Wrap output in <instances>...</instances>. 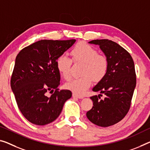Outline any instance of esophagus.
I'll use <instances>...</instances> for the list:
<instances>
[{"label": "esophagus", "mask_w": 150, "mask_h": 150, "mask_svg": "<svg viewBox=\"0 0 150 150\" xmlns=\"http://www.w3.org/2000/svg\"><path fill=\"white\" fill-rule=\"evenodd\" d=\"M72 96H73V97H74V98H79V99L84 98V96L78 95V94H72Z\"/></svg>", "instance_id": "esophagus-1"}]
</instances>
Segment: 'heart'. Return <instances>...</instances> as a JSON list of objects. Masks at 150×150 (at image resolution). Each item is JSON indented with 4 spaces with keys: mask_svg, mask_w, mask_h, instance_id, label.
Instances as JSON below:
<instances>
[{
    "mask_svg": "<svg viewBox=\"0 0 150 150\" xmlns=\"http://www.w3.org/2000/svg\"><path fill=\"white\" fill-rule=\"evenodd\" d=\"M74 61L84 63L82 77L74 78L66 84V88L74 93L83 94L91 86L93 78L99 81L105 76L108 69V62L106 57L99 56L98 52L93 46L84 42L77 43L71 51ZM57 68L64 79L71 78L72 59L62 55L56 62Z\"/></svg>",
    "mask_w": 150,
    "mask_h": 150,
    "instance_id": "b5f03b06",
    "label": "heart"
}]
</instances>
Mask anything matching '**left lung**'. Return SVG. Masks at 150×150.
Masks as SVG:
<instances>
[{
    "label": "left lung",
    "mask_w": 150,
    "mask_h": 150,
    "mask_svg": "<svg viewBox=\"0 0 150 150\" xmlns=\"http://www.w3.org/2000/svg\"><path fill=\"white\" fill-rule=\"evenodd\" d=\"M88 43L98 45L108 62L104 77L93 88L104 94L91 96L93 107L86 112L88 120L100 127L115 125L124 118L131 105L136 86L134 62L129 53L118 43L109 40H96Z\"/></svg>",
    "instance_id": "left-lung-1"
}]
</instances>
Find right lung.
<instances>
[{
  "label": "right lung",
  "instance_id": "right-lung-1",
  "mask_svg": "<svg viewBox=\"0 0 150 150\" xmlns=\"http://www.w3.org/2000/svg\"><path fill=\"white\" fill-rule=\"evenodd\" d=\"M76 41L40 40L23 48L16 57L11 89L20 111L31 123L45 125L54 121L72 97L69 90L57 91L60 74L56 62ZM54 90L50 98L46 96L47 91Z\"/></svg>",
  "mask_w": 150,
  "mask_h": 150
}]
</instances>
